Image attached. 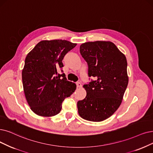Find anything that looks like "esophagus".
Returning <instances> with one entry per match:
<instances>
[{
    "label": "esophagus",
    "instance_id": "1",
    "mask_svg": "<svg viewBox=\"0 0 153 153\" xmlns=\"http://www.w3.org/2000/svg\"><path fill=\"white\" fill-rule=\"evenodd\" d=\"M76 84L77 88H82V83L80 82H77Z\"/></svg>",
    "mask_w": 153,
    "mask_h": 153
}]
</instances>
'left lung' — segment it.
Listing matches in <instances>:
<instances>
[{"label":"left lung","instance_id":"1","mask_svg":"<svg viewBox=\"0 0 153 153\" xmlns=\"http://www.w3.org/2000/svg\"><path fill=\"white\" fill-rule=\"evenodd\" d=\"M80 52L88 64V76L95 77L83 85L87 96L77 102L83 119L103 121L118 109L127 88V59L113 42L97 41L81 45Z\"/></svg>","mask_w":153,"mask_h":153}]
</instances>
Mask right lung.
<instances>
[{"label": "right lung", "mask_w": 153, "mask_h": 153, "mask_svg": "<svg viewBox=\"0 0 153 153\" xmlns=\"http://www.w3.org/2000/svg\"><path fill=\"white\" fill-rule=\"evenodd\" d=\"M76 43L62 39L41 41L28 54L22 71L23 88L31 111L42 117H51L62 110V102L76 90L67 80L62 60Z\"/></svg>", "instance_id": "1"}]
</instances>
